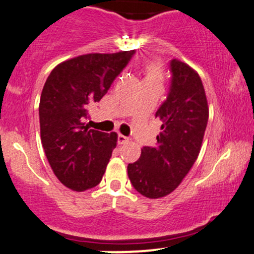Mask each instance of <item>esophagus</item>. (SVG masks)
Returning a JSON list of instances; mask_svg holds the SVG:
<instances>
[{"label":"esophagus","instance_id":"obj_1","mask_svg":"<svg viewBox=\"0 0 254 254\" xmlns=\"http://www.w3.org/2000/svg\"><path fill=\"white\" fill-rule=\"evenodd\" d=\"M127 142H129V137H127V136L121 135V133H119V135H118V143L119 144H124V143H127Z\"/></svg>","mask_w":254,"mask_h":254}]
</instances>
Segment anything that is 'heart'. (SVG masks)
<instances>
[{
    "mask_svg": "<svg viewBox=\"0 0 254 254\" xmlns=\"http://www.w3.org/2000/svg\"><path fill=\"white\" fill-rule=\"evenodd\" d=\"M143 72V85H153L161 88L165 80V72L163 66L155 61H149L142 67Z\"/></svg>",
    "mask_w": 254,
    "mask_h": 254,
    "instance_id": "obj_1",
    "label": "heart"
}]
</instances>
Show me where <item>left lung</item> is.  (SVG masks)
I'll list each match as a JSON object with an SVG mask.
<instances>
[{
  "mask_svg": "<svg viewBox=\"0 0 254 254\" xmlns=\"http://www.w3.org/2000/svg\"><path fill=\"white\" fill-rule=\"evenodd\" d=\"M170 66L169 96L155 113L163 123L157 143L143 147L140 159L127 165L133 188L149 199L166 196L181 185L196 161L208 121L207 99L197 72L177 59Z\"/></svg>",
  "mask_w": 254,
  "mask_h": 254,
  "instance_id": "left-lung-1",
  "label": "left lung"
}]
</instances>
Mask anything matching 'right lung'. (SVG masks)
I'll return each mask as SVG.
<instances>
[{"label": "right lung", "instance_id": "right-lung-1", "mask_svg": "<svg viewBox=\"0 0 254 254\" xmlns=\"http://www.w3.org/2000/svg\"><path fill=\"white\" fill-rule=\"evenodd\" d=\"M133 53L72 58L55 66L44 83L40 100L42 146L55 176L72 190H86L101 182L118 135L89 129L88 106L104 97Z\"/></svg>", "mask_w": 254, "mask_h": 254}]
</instances>
